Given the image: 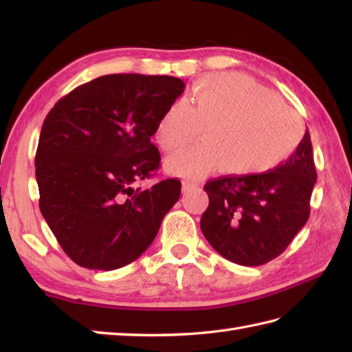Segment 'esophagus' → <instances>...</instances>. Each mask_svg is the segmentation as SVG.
<instances>
[{
  "label": "esophagus",
  "mask_w": 352,
  "mask_h": 352,
  "mask_svg": "<svg viewBox=\"0 0 352 352\" xmlns=\"http://www.w3.org/2000/svg\"><path fill=\"white\" fill-rule=\"evenodd\" d=\"M198 188H199L198 183L183 182V192H193V190H198Z\"/></svg>",
  "instance_id": "34e87169"
}]
</instances>
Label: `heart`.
<instances>
[{
	"label": "heart",
	"mask_w": 352,
	"mask_h": 352,
	"mask_svg": "<svg viewBox=\"0 0 352 352\" xmlns=\"http://www.w3.org/2000/svg\"><path fill=\"white\" fill-rule=\"evenodd\" d=\"M175 154L168 169L184 180H199L222 166L233 177H261L294 154L304 138L301 116L287 104L241 74L207 76L193 85L188 106L174 102L163 111L154 138Z\"/></svg>",
	"instance_id": "1"
}]
</instances>
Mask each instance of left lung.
<instances>
[{"instance_id": "1", "label": "left lung", "mask_w": 352, "mask_h": 352, "mask_svg": "<svg viewBox=\"0 0 352 352\" xmlns=\"http://www.w3.org/2000/svg\"><path fill=\"white\" fill-rule=\"evenodd\" d=\"M316 184L310 133L281 166L261 177L226 175L207 182L201 231L222 257L260 266L278 257L310 216Z\"/></svg>"}]
</instances>
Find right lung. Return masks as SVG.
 Masks as SVG:
<instances>
[{"instance_id": "obj_1", "label": "right lung", "mask_w": 352, "mask_h": 352, "mask_svg": "<svg viewBox=\"0 0 352 352\" xmlns=\"http://www.w3.org/2000/svg\"><path fill=\"white\" fill-rule=\"evenodd\" d=\"M184 87L169 76L111 74L74 89L45 118L34 160L39 207L78 266L130 265L180 198L177 178L146 190L134 184L159 169L151 136Z\"/></svg>"}]
</instances>
